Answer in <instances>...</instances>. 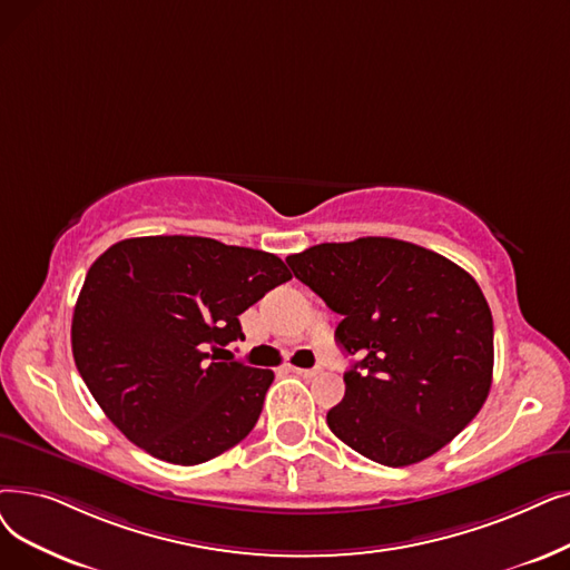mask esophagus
Listing matches in <instances>:
<instances>
[{
  "instance_id": "esophagus-1",
  "label": "esophagus",
  "mask_w": 570,
  "mask_h": 570,
  "mask_svg": "<svg viewBox=\"0 0 570 570\" xmlns=\"http://www.w3.org/2000/svg\"><path fill=\"white\" fill-rule=\"evenodd\" d=\"M295 375H301V377H316L321 370L318 367H291Z\"/></svg>"
}]
</instances>
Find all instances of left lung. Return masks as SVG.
Returning <instances> with one entry per match:
<instances>
[{
	"label": "left lung",
	"instance_id": "left-lung-1",
	"mask_svg": "<svg viewBox=\"0 0 570 570\" xmlns=\"http://www.w3.org/2000/svg\"><path fill=\"white\" fill-rule=\"evenodd\" d=\"M286 263L342 316L337 344L361 356L326 414L344 444L403 468L473 422L491 389L493 321L463 267L391 237L316 244Z\"/></svg>",
	"mask_w": 570,
	"mask_h": 570
}]
</instances>
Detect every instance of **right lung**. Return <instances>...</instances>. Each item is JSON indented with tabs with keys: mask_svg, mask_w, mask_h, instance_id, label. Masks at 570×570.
<instances>
[{
	"mask_svg": "<svg viewBox=\"0 0 570 570\" xmlns=\"http://www.w3.org/2000/svg\"><path fill=\"white\" fill-rule=\"evenodd\" d=\"M291 279L282 258L209 237L116 242L71 318V352L111 424L151 456L197 465L256 426L272 370L216 361L239 314Z\"/></svg>",
	"mask_w": 570,
	"mask_h": 570,
	"instance_id": "add662e5",
	"label": "right lung"
}]
</instances>
